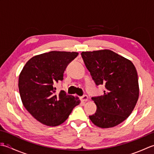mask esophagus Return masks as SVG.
<instances>
[{
	"label": "esophagus",
	"instance_id": "1",
	"mask_svg": "<svg viewBox=\"0 0 154 154\" xmlns=\"http://www.w3.org/2000/svg\"><path fill=\"white\" fill-rule=\"evenodd\" d=\"M81 101H83V102H86V101L88 100V97L86 94H85V95L82 96L81 97Z\"/></svg>",
	"mask_w": 154,
	"mask_h": 154
}]
</instances>
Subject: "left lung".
Masks as SVG:
<instances>
[{"instance_id": "left-lung-1", "label": "left lung", "mask_w": 154, "mask_h": 154, "mask_svg": "<svg viewBox=\"0 0 154 154\" xmlns=\"http://www.w3.org/2000/svg\"><path fill=\"white\" fill-rule=\"evenodd\" d=\"M81 56L103 95L92 97L96 112L89 119L102 128L117 126L128 117L139 97L138 74L132 62L109 50L83 51Z\"/></svg>"}]
</instances>
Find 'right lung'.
Instances as JSON below:
<instances>
[{
    "mask_svg": "<svg viewBox=\"0 0 154 154\" xmlns=\"http://www.w3.org/2000/svg\"><path fill=\"white\" fill-rule=\"evenodd\" d=\"M78 54L52 51L35 55L28 61L19 75L18 88L23 105L44 125H60L80 103L77 97L69 95L64 91L56 94L54 87V84L63 81L65 69Z\"/></svg>",
    "mask_w": 154,
    "mask_h": 154,
    "instance_id": "right-lung-1",
    "label": "right lung"
}]
</instances>
